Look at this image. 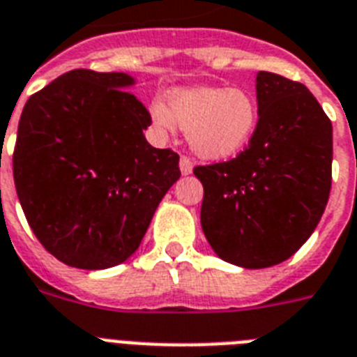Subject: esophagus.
Wrapping results in <instances>:
<instances>
[{
    "label": "esophagus",
    "instance_id": "esophagus-1",
    "mask_svg": "<svg viewBox=\"0 0 357 357\" xmlns=\"http://www.w3.org/2000/svg\"><path fill=\"white\" fill-rule=\"evenodd\" d=\"M179 169H181V174H190L192 172V159L187 158V155H181V159H179Z\"/></svg>",
    "mask_w": 357,
    "mask_h": 357
}]
</instances>
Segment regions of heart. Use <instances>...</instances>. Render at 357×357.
I'll use <instances>...</instances> for the list:
<instances>
[{"mask_svg":"<svg viewBox=\"0 0 357 357\" xmlns=\"http://www.w3.org/2000/svg\"><path fill=\"white\" fill-rule=\"evenodd\" d=\"M150 113L161 132H172L178 123L187 132L190 149L205 159L238 153L259 126L257 98L242 88L176 89L169 108L158 100Z\"/></svg>","mask_w":357,"mask_h":357,"instance_id":"b5f03b06","label":"heart"}]
</instances>
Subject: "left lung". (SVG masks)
<instances>
[{"mask_svg": "<svg viewBox=\"0 0 357 357\" xmlns=\"http://www.w3.org/2000/svg\"><path fill=\"white\" fill-rule=\"evenodd\" d=\"M257 104L259 126L244 152L194 169L208 244L249 269L289 259L319 224L332 187V123L310 89L259 71Z\"/></svg>", "mask_w": 357, "mask_h": 357, "instance_id": "1", "label": "left lung"}]
</instances>
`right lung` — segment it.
Segmentation results:
<instances>
[{
    "label": "right lung",
    "mask_w": 357,
    "mask_h": 357,
    "mask_svg": "<svg viewBox=\"0 0 357 357\" xmlns=\"http://www.w3.org/2000/svg\"><path fill=\"white\" fill-rule=\"evenodd\" d=\"M126 73L73 69L29 98L13 172L25 218L60 262L104 269L135 253L179 179V155L153 149L149 109Z\"/></svg>",
    "instance_id": "right-lung-1"
}]
</instances>
